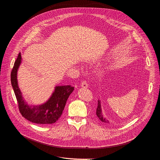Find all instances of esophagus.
<instances>
[{
    "instance_id": "1",
    "label": "esophagus",
    "mask_w": 160,
    "mask_h": 160,
    "mask_svg": "<svg viewBox=\"0 0 160 160\" xmlns=\"http://www.w3.org/2000/svg\"><path fill=\"white\" fill-rule=\"evenodd\" d=\"M81 86H82V87L86 88H87L88 87V85L87 82L85 80H83L82 83H81Z\"/></svg>"
}]
</instances>
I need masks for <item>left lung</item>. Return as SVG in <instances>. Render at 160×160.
<instances>
[{
	"label": "left lung",
	"mask_w": 160,
	"mask_h": 160,
	"mask_svg": "<svg viewBox=\"0 0 160 160\" xmlns=\"http://www.w3.org/2000/svg\"><path fill=\"white\" fill-rule=\"evenodd\" d=\"M96 116L97 118L104 124L105 125H108L110 124V122L109 120L106 119L102 114V109H101V105H100V101L98 100V105H97V108L96 109Z\"/></svg>",
	"instance_id": "8db88e82"
}]
</instances>
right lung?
Listing matches in <instances>:
<instances>
[{
	"label": "right lung",
	"instance_id": "add662e5",
	"mask_svg": "<svg viewBox=\"0 0 160 160\" xmlns=\"http://www.w3.org/2000/svg\"><path fill=\"white\" fill-rule=\"evenodd\" d=\"M19 52L11 73V84L18 102V108L21 115L29 121L38 124H50L56 122L61 117L70 95L74 90L71 85L57 86L55 92L44 104L29 106L24 101L19 88L17 72L21 63Z\"/></svg>",
	"mask_w": 160,
	"mask_h": 160
}]
</instances>
